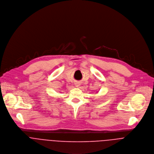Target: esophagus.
I'll use <instances>...</instances> for the list:
<instances>
[{
  "label": "esophagus",
  "mask_w": 154,
  "mask_h": 154,
  "mask_svg": "<svg viewBox=\"0 0 154 154\" xmlns=\"http://www.w3.org/2000/svg\"><path fill=\"white\" fill-rule=\"evenodd\" d=\"M79 85H80V84H79V83H78V82H76V83L75 84V86L77 87H78Z\"/></svg>",
  "instance_id": "esophagus-1"
}]
</instances>
